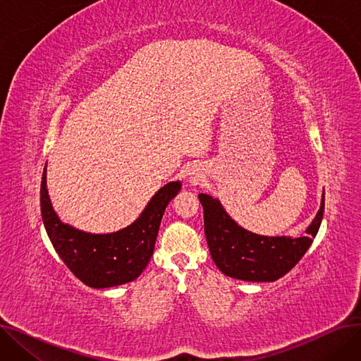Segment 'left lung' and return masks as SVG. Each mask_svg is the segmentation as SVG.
<instances>
[{"instance_id":"left-lung-1","label":"left lung","mask_w":361,"mask_h":361,"mask_svg":"<svg viewBox=\"0 0 361 361\" xmlns=\"http://www.w3.org/2000/svg\"><path fill=\"white\" fill-rule=\"evenodd\" d=\"M204 235L218 269L235 279L274 282L288 274L305 256L316 237L325 211V192L320 209L301 237H268L240 226L216 197L200 193Z\"/></svg>"}]
</instances>
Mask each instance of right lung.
<instances>
[{
  "label": "right lung",
  "instance_id": "1",
  "mask_svg": "<svg viewBox=\"0 0 361 361\" xmlns=\"http://www.w3.org/2000/svg\"><path fill=\"white\" fill-rule=\"evenodd\" d=\"M181 190V181H169L152 196L139 218L114 233L94 234L63 222L54 211L47 165L41 183V214L55 252L67 268L92 288H109L135 281L154 255L165 207Z\"/></svg>",
  "mask_w": 361,
  "mask_h": 361
}]
</instances>
